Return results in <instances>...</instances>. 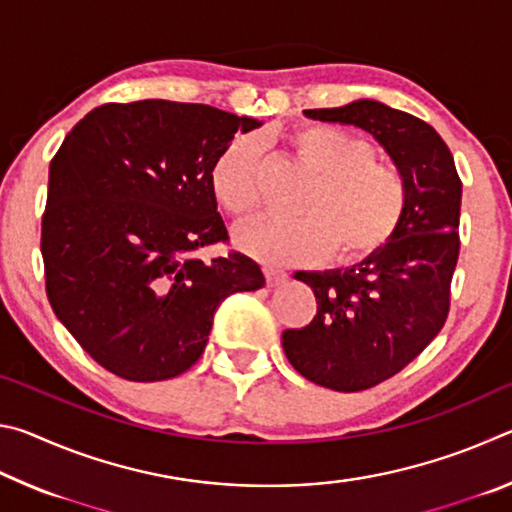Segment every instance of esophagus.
<instances>
[{"instance_id":"obj_1","label":"esophagus","mask_w":512,"mask_h":512,"mask_svg":"<svg viewBox=\"0 0 512 512\" xmlns=\"http://www.w3.org/2000/svg\"><path fill=\"white\" fill-rule=\"evenodd\" d=\"M264 275H266V284L268 287H280V284L287 282V271H282V268H275V266H264Z\"/></svg>"}]
</instances>
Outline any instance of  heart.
<instances>
[{
  "label": "heart",
  "mask_w": 512,
  "mask_h": 512,
  "mask_svg": "<svg viewBox=\"0 0 512 512\" xmlns=\"http://www.w3.org/2000/svg\"><path fill=\"white\" fill-rule=\"evenodd\" d=\"M287 140L316 180L298 201V216L259 214L241 223L237 248L273 264H307L327 253L334 262L352 264L391 244L409 205L404 173L377 162L366 140L332 124H302ZM259 173V142L237 135L210 169L212 194L225 212L255 210Z\"/></svg>",
  "instance_id": "heart-1"
}]
</instances>
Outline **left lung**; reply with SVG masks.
<instances>
[{
	"label": "left lung",
	"instance_id": "8db88e82",
	"mask_svg": "<svg viewBox=\"0 0 512 512\" xmlns=\"http://www.w3.org/2000/svg\"><path fill=\"white\" fill-rule=\"evenodd\" d=\"M305 115L363 128L409 185L400 230L377 255L343 271L293 275L314 291L318 309L307 327L282 332L284 354L314 384L357 393L397 375L443 329L463 185L443 137L409 112L359 99Z\"/></svg>",
	"mask_w": 512,
	"mask_h": 512
}]
</instances>
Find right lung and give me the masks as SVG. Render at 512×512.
<instances>
[{
  "instance_id": "obj_1",
  "label": "right lung",
  "mask_w": 512,
  "mask_h": 512,
  "mask_svg": "<svg viewBox=\"0 0 512 512\" xmlns=\"http://www.w3.org/2000/svg\"><path fill=\"white\" fill-rule=\"evenodd\" d=\"M257 126L203 103H106L51 160L40 241L47 298L112 375H183L203 354L221 302L264 287L246 255L196 257L228 239L212 164L235 133Z\"/></svg>"
}]
</instances>
